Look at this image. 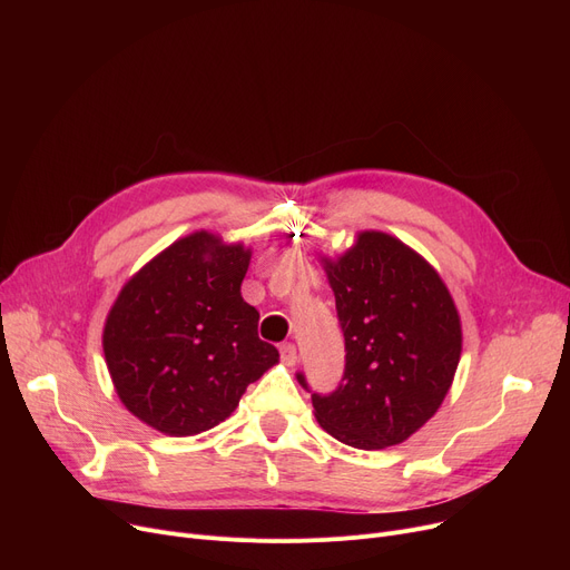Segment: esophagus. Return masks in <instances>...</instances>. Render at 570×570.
I'll return each instance as SVG.
<instances>
[{"label": "esophagus", "instance_id": "esophagus-1", "mask_svg": "<svg viewBox=\"0 0 570 570\" xmlns=\"http://www.w3.org/2000/svg\"><path fill=\"white\" fill-rule=\"evenodd\" d=\"M279 353H282V361L286 365H295L297 363V348H295V344H282Z\"/></svg>", "mask_w": 570, "mask_h": 570}]
</instances>
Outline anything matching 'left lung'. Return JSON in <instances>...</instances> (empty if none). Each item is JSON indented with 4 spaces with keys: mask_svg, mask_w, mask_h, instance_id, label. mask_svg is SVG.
<instances>
[{
    "mask_svg": "<svg viewBox=\"0 0 570 570\" xmlns=\"http://www.w3.org/2000/svg\"><path fill=\"white\" fill-rule=\"evenodd\" d=\"M335 293L346 367L331 395H312L318 425L337 441L381 451L439 411L462 355V321L436 269L402 239L361 230L337 258H321ZM307 387L303 374H297Z\"/></svg>",
    "mask_w": 570,
    "mask_h": 570,
    "instance_id": "1",
    "label": "left lung"
}]
</instances>
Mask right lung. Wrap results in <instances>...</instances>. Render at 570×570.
Returning a JSON list of instances; mask_svg holds the SVG:
<instances>
[{
    "label": "right lung",
    "mask_w": 570,
    "mask_h": 570,
    "mask_svg": "<svg viewBox=\"0 0 570 570\" xmlns=\"http://www.w3.org/2000/svg\"><path fill=\"white\" fill-rule=\"evenodd\" d=\"M249 261L243 243L196 230L119 291L104 323V355L117 397L145 425L168 436L213 430L279 363L239 293Z\"/></svg>",
    "instance_id": "obj_1"
}]
</instances>
